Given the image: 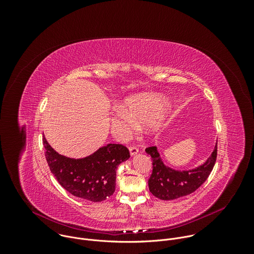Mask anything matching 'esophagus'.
<instances>
[{"mask_svg":"<svg viewBox=\"0 0 254 254\" xmlns=\"http://www.w3.org/2000/svg\"><path fill=\"white\" fill-rule=\"evenodd\" d=\"M138 153V149L136 148V147H130L129 148V154H130V156H134V155H136Z\"/></svg>","mask_w":254,"mask_h":254,"instance_id":"34e87169","label":"esophagus"}]
</instances>
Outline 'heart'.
<instances>
[{
    "label": "heart",
    "mask_w": 254,
    "mask_h": 254,
    "mask_svg": "<svg viewBox=\"0 0 254 254\" xmlns=\"http://www.w3.org/2000/svg\"><path fill=\"white\" fill-rule=\"evenodd\" d=\"M124 106H117L112 120L113 128L122 136L129 134L137 124H147L146 130L150 135H158L163 127L161 112L166 99L159 94L143 93L131 96L125 101Z\"/></svg>",
    "instance_id": "obj_1"
}]
</instances>
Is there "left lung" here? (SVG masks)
<instances>
[{
	"instance_id": "8db88e82",
	"label": "left lung",
	"mask_w": 254,
	"mask_h": 254,
	"mask_svg": "<svg viewBox=\"0 0 254 254\" xmlns=\"http://www.w3.org/2000/svg\"><path fill=\"white\" fill-rule=\"evenodd\" d=\"M153 160L149 179L150 192L161 200H175L195 192L209 177L216 162L217 142L206 162L191 170H175L164 163L157 147L146 149Z\"/></svg>"
}]
</instances>
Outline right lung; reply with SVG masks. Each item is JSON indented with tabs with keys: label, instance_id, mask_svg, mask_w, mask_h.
I'll return each mask as SVG.
<instances>
[{
	"label": "right lung",
	"instance_id": "add662e5",
	"mask_svg": "<svg viewBox=\"0 0 254 254\" xmlns=\"http://www.w3.org/2000/svg\"><path fill=\"white\" fill-rule=\"evenodd\" d=\"M43 146L48 166L58 183L70 194L90 202H101L115 193L117 169L130 157L128 150L118 143H107L82 159L58 154L45 136Z\"/></svg>",
	"mask_w": 254,
	"mask_h": 254
}]
</instances>
